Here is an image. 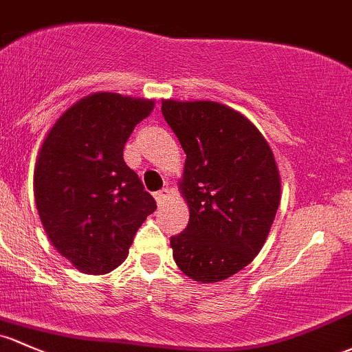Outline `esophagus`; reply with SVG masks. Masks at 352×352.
Masks as SVG:
<instances>
[{"instance_id": "34e87169", "label": "esophagus", "mask_w": 352, "mask_h": 352, "mask_svg": "<svg viewBox=\"0 0 352 352\" xmlns=\"http://www.w3.org/2000/svg\"><path fill=\"white\" fill-rule=\"evenodd\" d=\"M169 195H171V191L169 190H161V191H157V192H154V198H156V201H157V205H162V203L166 201V199L169 198Z\"/></svg>"}]
</instances>
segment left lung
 Listing matches in <instances>:
<instances>
[{
    "mask_svg": "<svg viewBox=\"0 0 352 352\" xmlns=\"http://www.w3.org/2000/svg\"><path fill=\"white\" fill-rule=\"evenodd\" d=\"M186 154L179 190L190 221L171 236L176 265L192 280L220 282L262 250L280 203V175L260 131L218 102L162 100Z\"/></svg>",
    "mask_w": 352,
    "mask_h": 352,
    "instance_id": "1",
    "label": "left lung"
}]
</instances>
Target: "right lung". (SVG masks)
Listing matches in <instances>:
<instances>
[{"label": "right lung", "mask_w": 352, "mask_h": 352, "mask_svg": "<svg viewBox=\"0 0 352 352\" xmlns=\"http://www.w3.org/2000/svg\"><path fill=\"white\" fill-rule=\"evenodd\" d=\"M154 100L97 92L74 104L41 146L33 190L52 245L84 274L127 258L156 201L124 161V144Z\"/></svg>", "instance_id": "right-lung-1"}]
</instances>
